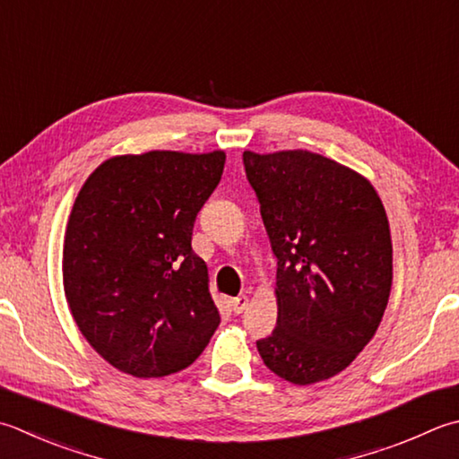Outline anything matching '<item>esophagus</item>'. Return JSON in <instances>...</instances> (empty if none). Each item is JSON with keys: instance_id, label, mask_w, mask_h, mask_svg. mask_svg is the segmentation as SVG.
I'll list each match as a JSON object with an SVG mask.
<instances>
[{"instance_id": "1", "label": "esophagus", "mask_w": 459, "mask_h": 459, "mask_svg": "<svg viewBox=\"0 0 459 459\" xmlns=\"http://www.w3.org/2000/svg\"><path fill=\"white\" fill-rule=\"evenodd\" d=\"M230 307H232V312H235V314L245 312L247 307H248V296H245V294L237 296V299L230 300Z\"/></svg>"}]
</instances>
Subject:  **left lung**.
<instances>
[{"label":"left lung","mask_w":459,"mask_h":459,"mask_svg":"<svg viewBox=\"0 0 459 459\" xmlns=\"http://www.w3.org/2000/svg\"><path fill=\"white\" fill-rule=\"evenodd\" d=\"M276 268V328L256 342L296 385L328 380L378 330L392 289V237L372 183L307 149L245 151Z\"/></svg>","instance_id":"left-lung-1"}]
</instances>
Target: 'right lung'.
<instances>
[{
	"instance_id": "add662e5",
	"label": "right lung",
	"mask_w": 459,
	"mask_h": 459,
	"mask_svg": "<svg viewBox=\"0 0 459 459\" xmlns=\"http://www.w3.org/2000/svg\"><path fill=\"white\" fill-rule=\"evenodd\" d=\"M224 151H147L103 160L81 186L63 240V290L95 352L134 378L191 366L221 325L196 212Z\"/></svg>"
}]
</instances>
